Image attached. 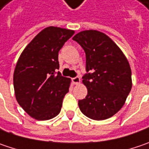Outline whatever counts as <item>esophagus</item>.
Segmentation results:
<instances>
[{"label": "esophagus", "mask_w": 149, "mask_h": 149, "mask_svg": "<svg viewBox=\"0 0 149 149\" xmlns=\"http://www.w3.org/2000/svg\"><path fill=\"white\" fill-rule=\"evenodd\" d=\"M72 81L73 82V84L74 85H77V84H79L80 83V81H81V79H80V77H75L73 78H72Z\"/></svg>", "instance_id": "1"}]
</instances>
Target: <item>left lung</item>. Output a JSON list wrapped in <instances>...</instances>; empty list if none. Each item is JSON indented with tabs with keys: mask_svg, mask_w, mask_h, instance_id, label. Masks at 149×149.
I'll return each instance as SVG.
<instances>
[{
	"mask_svg": "<svg viewBox=\"0 0 149 149\" xmlns=\"http://www.w3.org/2000/svg\"><path fill=\"white\" fill-rule=\"evenodd\" d=\"M72 40L86 53V71L82 83L87 97L78 101L81 112L93 120H104L118 113L132 88V72L126 56L106 34L87 30Z\"/></svg>",
	"mask_w": 149,
	"mask_h": 149,
	"instance_id": "8db88e82",
	"label": "left lung"
}]
</instances>
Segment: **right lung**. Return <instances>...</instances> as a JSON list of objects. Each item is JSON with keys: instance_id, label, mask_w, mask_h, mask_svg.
<instances>
[{"instance_id": "1", "label": "right lung", "mask_w": 149, "mask_h": 149, "mask_svg": "<svg viewBox=\"0 0 149 149\" xmlns=\"http://www.w3.org/2000/svg\"><path fill=\"white\" fill-rule=\"evenodd\" d=\"M74 32L47 27L26 47L17 61L13 75L16 101L35 119L49 120L61 112L71 79L57 72L58 52Z\"/></svg>"}]
</instances>
